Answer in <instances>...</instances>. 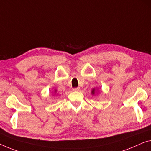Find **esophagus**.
<instances>
[{
  "mask_svg": "<svg viewBox=\"0 0 151 151\" xmlns=\"http://www.w3.org/2000/svg\"><path fill=\"white\" fill-rule=\"evenodd\" d=\"M73 91H80V87H76V88H74L73 89Z\"/></svg>",
  "mask_w": 151,
  "mask_h": 151,
  "instance_id": "1",
  "label": "esophagus"
}]
</instances>
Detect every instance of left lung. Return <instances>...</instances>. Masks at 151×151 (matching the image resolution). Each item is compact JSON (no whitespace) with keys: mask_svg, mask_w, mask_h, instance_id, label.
<instances>
[{"mask_svg":"<svg viewBox=\"0 0 151 151\" xmlns=\"http://www.w3.org/2000/svg\"><path fill=\"white\" fill-rule=\"evenodd\" d=\"M91 93H93V94H94V89H93V90H92V92H91Z\"/></svg>","mask_w":151,"mask_h":151,"instance_id":"8db88e82","label":"left lung"}]
</instances>
